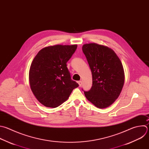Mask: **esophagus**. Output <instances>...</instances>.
Masks as SVG:
<instances>
[{
    "label": "esophagus",
    "instance_id": "esophagus-1",
    "mask_svg": "<svg viewBox=\"0 0 149 149\" xmlns=\"http://www.w3.org/2000/svg\"><path fill=\"white\" fill-rule=\"evenodd\" d=\"M78 84H79V86H81V85H82V81H79L78 82Z\"/></svg>",
    "mask_w": 149,
    "mask_h": 149
}]
</instances>
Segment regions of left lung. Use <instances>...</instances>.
Returning <instances> with one entry per match:
<instances>
[{
  "label": "left lung",
  "mask_w": 149,
  "mask_h": 149,
  "mask_svg": "<svg viewBox=\"0 0 149 149\" xmlns=\"http://www.w3.org/2000/svg\"><path fill=\"white\" fill-rule=\"evenodd\" d=\"M82 52L92 75V86L84 94L96 107L104 109L119 97L125 82L122 64L115 52L96 43L84 44Z\"/></svg>",
  "instance_id": "1"
}]
</instances>
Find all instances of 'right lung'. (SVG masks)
I'll use <instances>...</instances> for the list:
<instances>
[{
    "instance_id": "obj_1",
    "label": "right lung",
    "mask_w": 149,
    "mask_h": 149,
    "mask_svg": "<svg viewBox=\"0 0 149 149\" xmlns=\"http://www.w3.org/2000/svg\"><path fill=\"white\" fill-rule=\"evenodd\" d=\"M77 45H54L43 48L33 59L29 70L31 89L44 106L56 108L66 101L79 85L71 78L67 63Z\"/></svg>"
}]
</instances>
